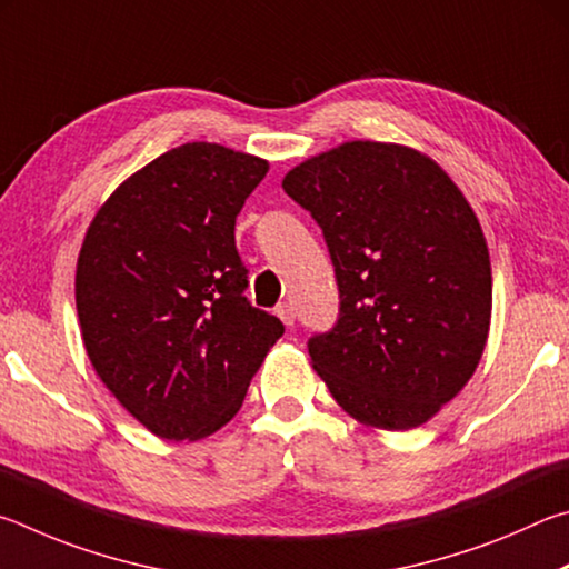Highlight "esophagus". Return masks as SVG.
<instances>
[{
  "label": "esophagus",
  "instance_id": "1",
  "mask_svg": "<svg viewBox=\"0 0 569 569\" xmlns=\"http://www.w3.org/2000/svg\"><path fill=\"white\" fill-rule=\"evenodd\" d=\"M274 312H277L279 320H282L287 327L295 325V307H292V302H279Z\"/></svg>",
  "mask_w": 569,
  "mask_h": 569
}]
</instances>
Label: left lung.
<instances>
[{"label":"left lung","instance_id":"left-lung-1","mask_svg":"<svg viewBox=\"0 0 569 569\" xmlns=\"http://www.w3.org/2000/svg\"><path fill=\"white\" fill-rule=\"evenodd\" d=\"M284 192L330 249L340 315L310 337L345 412L412 430L470 380L492 312L490 252L472 207L410 147L347 142L295 167Z\"/></svg>","mask_w":569,"mask_h":569}]
</instances>
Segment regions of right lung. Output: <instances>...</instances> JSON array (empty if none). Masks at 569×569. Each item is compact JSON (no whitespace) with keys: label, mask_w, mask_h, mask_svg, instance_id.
I'll use <instances>...</instances> for the list:
<instances>
[{"label":"right lung","mask_w":569,"mask_h":569,"mask_svg":"<svg viewBox=\"0 0 569 569\" xmlns=\"http://www.w3.org/2000/svg\"><path fill=\"white\" fill-rule=\"evenodd\" d=\"M267 162L189 142L114 189L87 229L77 315L97 375L164 440H202L237 415L284 325L244 297L234 244Z\"/></svg>","instance_id":"right-lung-1"}]
</instances>
